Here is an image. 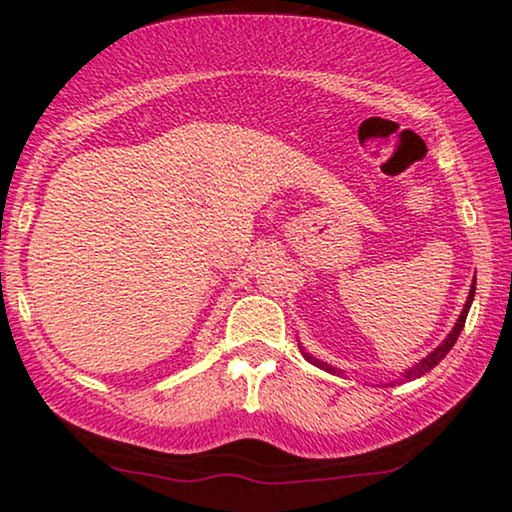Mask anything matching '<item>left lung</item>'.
<instances>
[{"label": "left lung", "instance_id": "left-lung-1", "mask_svg": "<svg viewBox=\"0 0 512 512\" xmlns=\"http://www.w3.org/2000/svg\"><path fill=\"white\" fill-rule=\"evenodd\" d=\"M473 296H475V286H471V293H468V300H466L464 310H461V317L457 319V324H454V328L450 331V335H447V338L443 340V345H438L436 349H433V352H431L429 356H426L424 361H419L415 368H410V370H408V375H405V377H408V380H412V377H422V375H426V373H429V370L436 368L438 363L445 359L447 352H450V349L454 347V342H457L459 333H461V328H464V324H466V317H468V310H471ZM305 359L310 361V363H314V366H319V368L328 370V373H338V370L328 366V363H324V361H317V359H314V356H310V354H305Z\"/></svg>", "mask_w": 512, "mask_h": 512}]
</instances>
